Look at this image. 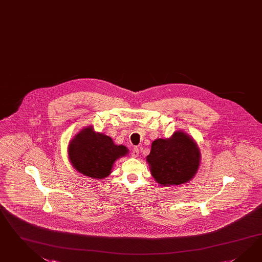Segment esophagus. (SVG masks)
<instances>
[{"label": "esophagus", "instance_id": "esophagus-1", "mask_svg": "<svg viewBox=\"0 0 262 262\" xmlns=\"http://www.w3.org/2000/svg\"><path fill=\"white\" fill-rule=\"evenodd\" d=\"M132 156H134V157H138V156H139V149H138L137 147H135V148L133 149Z\"/></svg>", "mask_w": 262, "mask_h": 262}]
</instances>
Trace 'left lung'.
<instances>
[{
	"mask_svg": "<svg viewBox=\"0 0 262 262\" xmlns=\"http://www.w3.org/2000/svg\"><path fill=\"white\" fill-rule=\"evenodd\" d=\"M147 161L151 176L163 186L180 185L191 180L200 161L195 142L182 132H177L169 139H156Z\"/></svg>",
	"mask_w": 262,
	"mask_h": 262,
	"instance_id": "8db88e82",
	"label": "left lung"
}]
</instances>
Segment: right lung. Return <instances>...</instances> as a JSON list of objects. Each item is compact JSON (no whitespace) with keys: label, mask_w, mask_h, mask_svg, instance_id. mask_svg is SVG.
I'll return each instance as SVG.
<instances>
[{"label":"right lung","mask_w":262,"mask_h":262,"mask_svg":"<svg viewBox=\"0 0 262 262\" xmlns=\"http://www.w3.org/2000/svg\"><path fill=\"white\" fill-rule=\"evenodd\" d=\"M125 146L114 145L110 136L94 133L92 127L80 132L69 145V156L76 170L102 179L111 173L114 161L127 155Z\"/></svg>","instance_id":"add662e5"}]
</instances>
